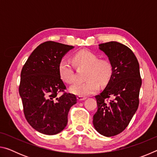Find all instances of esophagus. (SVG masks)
Instances as JSON below:
<instances>
[{
  "instance_id": "34e87169",
  "label": "esophagus",
  "mask_w": 157,
  "mask_h": 157,
  "mask_svg": "<svg viewBox=\"0 0 157 157\" xmlns=\"http://www.w3.org/2000/svg\"><path fill=\"white\" fill-rule=\"evenodd\" d=\"M78 100L79 101H82V100H84L86 99V97H84V96H78Z\"/></svg>"
}]
</instances>
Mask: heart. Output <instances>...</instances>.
<instances>
[{"mask_svg":"<svg viewBox=\"0 0 157 157\" xmlns=\"http://www.w3.org/2000/svg\"><path fill=\"white\" fill-rule=\"evenodd\" d=\"M73 61L78 67H86V81L78 82L70 87V91L79 96L94 94L101 84H106L112 74V66L107 59H98V57L88 50H81L76 52ZM58 71L62 80L67 84L75 82V75L72 66L67 61L61 60Z\"/></svg>","mask_w":157,"mask_h":157,"instance_id":"1","label":"heart"}]
</instances>
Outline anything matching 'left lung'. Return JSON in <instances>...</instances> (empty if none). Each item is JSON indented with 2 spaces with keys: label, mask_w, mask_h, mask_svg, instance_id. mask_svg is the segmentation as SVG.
<instances>
[{
  "label": "left lung",
  "mask_w": 157,
  "mask_h": 157,
  "mask_svg": "<svg viewBox=\"0 0 157 157\" xmlns=\"http://www.w3.org/2000/svg\"><path fill=\"white\" fill-rule=\"evenodd\" d=\"M98 46L111 63L112 74L103 91L95 96L98 111L93 124L99 134L110 137L123 132L136 113L142 80L139 62L131 49L117 41Z\"/></svg>",
  "instance_id": "8db88e82"
}]
</instances>
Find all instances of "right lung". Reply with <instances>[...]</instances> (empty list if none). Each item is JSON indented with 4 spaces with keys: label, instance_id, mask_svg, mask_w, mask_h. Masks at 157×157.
I'll return each instance as SVG.
<instances>
[{
    "label": "right lung",
    "instance_id": "right-lung-1",
    "mask_svg": "<svg viewBox=\"0 0 157 157\" xmlns=\"http://www.w3.org/2000/svg\"><path fill=\"white\" fill-rule=\"evenodd\" d=\"M74 46L46 41L31 53L21 73L19 94L25 118L41 134L55 135L67 125L70 108L77 103L75 95L63 94L66 86L60 78L58 66Z\"/></svg>",
    "mask_w": 157,
    "mask_h": 157
}]
</instances>
